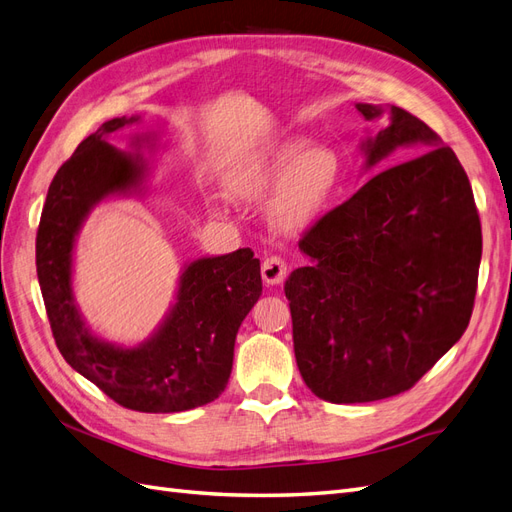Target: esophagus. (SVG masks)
<instances>
[{
  "mask_svg": "<svg viewBox=\"0 0 512 512\" xmlns=\"http://www.w3.org/2000/svg\"><path fill=\"white\" fill-rule=\"evenodd\" d=\"M260 273H262V282H265L267 286H277L284 282V277L288 273V265L282 256H269V258H265V262H262Z\"/></svg>",
  "mask_w": 512,
  "mask_h": 512,
  "instance_id": "1",
  "label": "esophagus"
}]
</instances>
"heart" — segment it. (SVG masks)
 <instances>
[{
	"label": "heart",
	"instance_id": "heart-1",
	"mask_svg": "<svg viewBox=\"0 0 512 512\" xmlns=\"http://www.w3.org/2000/svg\"><path fill=\"white\" fill-rule=\"evenodd\" d=\"M309 138L288 136L232 162L224 190L232 198L258 200L277 188L271 220L297 232L327 211L344 183V160L333 147H309Z\"/></svg>",
	"mask_w": 512,
	"mask_h": 512
}]
</instances>
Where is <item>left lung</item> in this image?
<instances>
[{"instance_id":"left-lung-1","label":"left lung","mask_w":512,"mask_h":512,"mask_svg":"<svg viewBox=\"0 0 512 512\" xmlns=\"http://www.w3.org/2000/svg\"><path fill=\"white\" fill-rule=\"evenodd\" d=\"M367 121L365 170L401 147L427 149L371 177L305 232L312 260L286 280L294 356L331 404L404 393L451 350L474 307L483 239L455 151L399 106L356 104Z\"/></svg>"}]
</instances>
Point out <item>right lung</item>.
<instances>
[{"instance_id":"obj_1","label":"right lung","mask_w":512,"mask_h":512,"mask_svg":"<svg viewBox=\"0 0 512 512\" xmlns=\"http://www.w3.org/2000/svg\"><path fill=\"white\" fill-rule=\"evenodd\" d=\"M138 121L132 115L102 123L57 170L38 226L36 269L68 365L123 408L170 414L211 404L226 389L237 331L262 294L260 260L243 247L185 265L173 307L143 344L119 346L89 329L72 292L74 243L102 200L145 194L149 166L141 151L156 147V134L134 136L136 153L108 143L113 132Z\"/></svg>"}]
</instances>
